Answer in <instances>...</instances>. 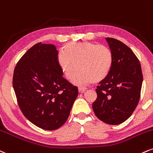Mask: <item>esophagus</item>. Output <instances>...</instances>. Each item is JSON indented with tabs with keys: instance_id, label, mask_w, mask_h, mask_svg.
I'll list each match as a JSON object with an SVG mask.
<instances>
[{
	"instance_id": "obj_1",
	"label": "esophagus",
	"mask_w": 153,
	"mask_h": 153,
	"mask_svg": "<svg viewBox=\"0 0 153 153\" xmlns=\"http://www.w3.org/2000/svg\"><path fill=\"white\" fill-rule=\"evenodd\" d=\"M79 91L80 93H84V91L87 89V88L86 87H79Z\"/></svg>"
}]
</instances>
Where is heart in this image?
Segmentation results:
<instances>
[{
  "mask_svg": "<svg viewBox=\"0 0 153 153\" xmlns=\"http://www.w3.org/2000/svg\"><path fill=\"white\" fill-rule=\"evenodd\" d=\"M58 62L68 79L75 84L100 82L107 77L112 68L113 55L107 46L91 42H71L64 46Z\"/></svg>",
  "mask_w": 153,
  "mask_h": 153,
  "instance_id": "1",
  "label": "heart"
}]
</instances>
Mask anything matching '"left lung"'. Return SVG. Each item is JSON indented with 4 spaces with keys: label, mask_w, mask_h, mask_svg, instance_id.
<instances>
[{
    "label": "left lung",
    "mask_w": 153,
    "mask_h": 153,
    "mask_svg": "<svg viewBox=\"0 0 153 153\" xmlns=\"http://www.w3.org/2000/svg\"><path fill=\"white\" fill-rule=\"evenodd\" d=\"M113 55L112 68L96 89L92 104L95 115L109 125H119L128 119L140 98L143 76L139 59L127 45L106 38Z\"/></svg>",
    "instance_id": "left-lung-1"
}]
</instances>
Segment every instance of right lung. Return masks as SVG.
Segmentation results:
<instances>
[{
    "mask_svg": "<svg viewBox=\"0 0 153 153\" xmlns=\"http://www.w3.org/2000/svg\"><path fill=\"white\" fill-rule=\"evenodd\" d=\"M13 87L21 112L43 130H54L67 120L78 88L63 77L54 45L37 43L20 59Z\"/></svg>",
    "mask_w": 153,
    "mask_h": 153,
    "instance_id": "add662e5",
    "label": "right lung"
}]
</instances>
